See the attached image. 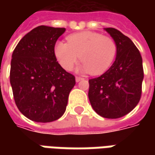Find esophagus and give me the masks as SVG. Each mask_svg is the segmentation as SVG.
<instances>
[{
    "label": "esophagus",
    "instance_id": "esophagus-1",
    "mask_svg": "<svg viewBox=\"0 0 155 155\" xmlns=\"http://www.w3.org/2000/svg\"><path fill=\"white\" fill-rule=\"evenodd\" d=\"M81 80H84V78L80 77H76V82H80Z\"/></svg>",
    "mask_w": 155,
    "mask_h": 155
}]
</instances>
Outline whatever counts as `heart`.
<instances>
[{"instance_id": "1", "label": "heart", "mask_w": 155, "mask_h": 155, "mask_svg": "<svg viewBox=\"0 0 155 155\" xmlns=\"http://www.w3.org/2000/svg\"><path fill=\"white\" fill-rule=\"evenodd\" d=\"M117 52L116 41L109 36L95 32H81L67 37V43L58 41L54 53L63 68L70 71L78 59L83 64L82 72L100 75L105 72L114 62Z\"/></svg>"}]
</instances>
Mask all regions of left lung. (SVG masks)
Masks as SVG:
<instances>
[{
  "label": "left lung",
  "mask_w": 155,
  "mask_h": 155,
  "mask_svg": "<svg viewBox=\"0 0 155 155\" xmlns=\"http://www.w3.org/2000/svg\"><path fill=\"white\" fill-rule=\"evenodd\" d=\"M104 30L117 45L116 60L98 78L89 80V100L99 116L116 119L128 114L140 99L144 78L142 58L128 37L115 28Z\"/></svg>",
  "instance_id": "8db88e82"
}]
</instances>
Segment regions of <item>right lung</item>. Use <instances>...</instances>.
Masks as SVG:
<instances>
[{"label":"right lung","instance_id":"1","mask_svg":"<svg viewBox=\"0 0 155 155\" xmlns=\"http://www.w3.org/2000/svg\"><path fill=\"white\" fill-rule=\"evenodd\" d=\"M65 28L39 26L20 40L12 55L10 84L19 110L37 122L64 115L75 77L57 61L54 46Z\"/></svg>","mask_w":155,"mask_h":155}]
</instances>
